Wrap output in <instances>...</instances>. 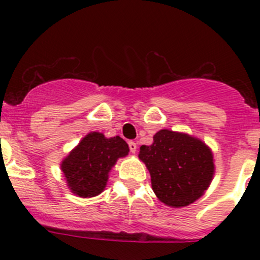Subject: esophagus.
Here are the masks:
<instances>
[{
	"label": "esophagus",
	"mask_w": 260,
	"mask_h": 260,
	"mask_svg": "<svg viewBox=\"0 0 260 260\" xmlns=\"http://www.w3.org/2000/svg\"><path fill=\"white\" fill-rule=\"evenodd\" d=\"M128 145H129V150H131V153H136L137 151V144L134 142H132V140H131L129 143H128Z\"/></svg>",
	"instance_id": "esophagus-1"
}]
</instances>
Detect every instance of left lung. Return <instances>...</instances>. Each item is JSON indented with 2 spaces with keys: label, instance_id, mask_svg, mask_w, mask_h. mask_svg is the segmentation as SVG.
I'll list each match as a JSON object with an SVG mask.
<instances>
[{
  "label": "left lung",
  "instance_id": "obj_1",
  "mask_svg": "<svg viewBox=\"0 0 260 260\" xmlns=\"http://www.w3.org/2000/svg\"><path fill=\"white\" fill-rule=\"evenodd\" d=\"M138 157L150 172L155 196L171 208L198 201L215 174L213 151L202 139L166 128L156 132L153 144L140 147Z\"/></svg>",
  "mask_w": 260,
  "mask_h": 260
}]
</instances>
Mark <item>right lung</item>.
<instances>
[{"instance_id": "1", "label": "right lung", "mask_w": 260, "mask_h": 260, "mask_svg": "<svg viewBox=\"0 0 260 260\" xmlns=\"http://www.w3.org/2000/svg\"><path fill=\"white\" fill-rule=\"evenodd\" d=\"M128 153V144L120 136L106 138L100 132L88 133L61 161L68 189L82 198L99 196L105 189L111 169Z\"/></svg>"}]
</instances>
